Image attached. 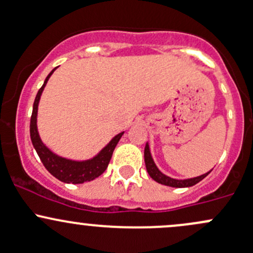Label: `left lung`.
Returning <instances> with one entry per match:
<instances>
[{
  "instance_id": "8db88e82",
  "label": "left lung",
  "mask_w": 253,
  "mask_h": 253,
  "mask_svg": "<svg viewBox=\"0 0 253 253\" xmlns=\"http://www.w3.org/2000/svg\"><path fill=\"white\" fill-rule=\"evenodd\" d=\"M145 164H146V169H147L148 175L151 176L154 181L158 182L160 184H164V186L175 187V188H186V187L194 186V184H197L198 182L202 181L203 178H205L206 176L211 172L210 170L209 172L203 173V175L197 176V177L186 178V180H177V178L169 177V176H167L165 173H163L162 171L158 169L156 163H154L153 158H152L151 151H149L148 142L146 143V147H145Z\"/></svg>"
}]
</instances>
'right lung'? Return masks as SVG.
Returning <instances> with one entry per match:
<instances>
[{
    "label": "right lung",
    "instance_id": "1",
    "mask_svg": "<svg viewBox=\"0 0 253 253\" xmlns=\"http://www.w3.org/2000/svg\"><path fill=\"white\" fill-rule=\"evenodd\" d=\"M56 67L51 70V72L47 76L44 83L41 86L39 93L36 95V99L34 102V108H32L31 121H30V136H31L32 145L36 149L37 154H39L41 162L43 163L44 168L47 169L54 177L65 183H84V182L93 181L96 177H99L104 171L107 169L108 163L112 158L113 151H115L117 143L123 136L124 131L117 134L107 145L105 146L96 156L93 158L86 160H72L64 158V157L58 156L54 152H51L44 143L41 140L39 129H37V112H39V104L41 95H42L44 86L47 84L48 80L53 72L55 71Z\"/></svg>",
    "mask_w": 253,
    "mask_h": 253
}]
</instances>
